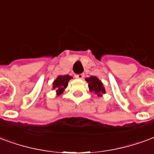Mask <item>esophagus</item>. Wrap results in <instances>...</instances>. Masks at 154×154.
<instances>
[{"instance_id":"1","label":"esophagus","mask_w":154,"mask_h":154,"mask_svg":"<svg viewBox=\"0 0 154 154\" xmlns=\"http://www.w3.org/2000/svg\"><path fill=\"white\" fill-rule=\"evenodd\" d=\"M75 77L77 79H84V77H85V75L84 74H78V75H75Z\"/></svg>"}]
</instances>
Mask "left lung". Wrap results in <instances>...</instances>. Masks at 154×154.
I'll list each match as a JSON object with an SVG mask.
<instances>
[{"label":"left lung","instance_id":"obj_1","mask_svg":"<svg viewBox=\"0 0 154 154\" xmlns=\"http://www.w3.org/2000/svg\"><path fill=\"white\" fill-rule=\"evenodd\" d=\"M86 81L88 83L89 90L93 92L94 94H96L97 97H100L102 96V94L106 93L103 83L96 76H91L89 78H87Z\"/></svg>","mask_w":154,"mask_h":154}]
</instances>
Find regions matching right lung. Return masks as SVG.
I'll return each mask as SVG.
<instances>
[{"label":"right lung","mask_w":154,"mask_h":154,"mask_svg":"<svg viewBox=\"0 0 154 154\" xmlns=\"http://www.w3.org/2000/svg\"><path fill=\"white\" fill-rule=\"evenodd\" d=\"M72 78L69 75H60L58 76L57 79L53 83V88L56 89L57 92V95H60L63 93L64 89L67 87L68 82L70 79Z\"/></svg>","instance_id":"obj_1"}]
</instances>
